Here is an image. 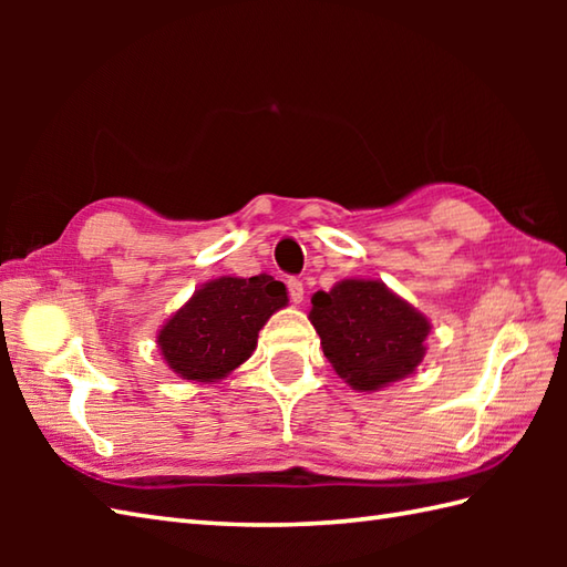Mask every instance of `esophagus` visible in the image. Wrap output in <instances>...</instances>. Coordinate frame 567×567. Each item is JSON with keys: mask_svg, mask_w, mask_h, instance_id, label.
Masks as SVG:
<instances>
[{"mask_svg": "<svg viewBox=\"0 0 567 567\" xmlns=\"http://www.w3.org/2000/svg\"><path fill=\"white\" fill-rule=\"evenodd\" d=\"M287 292H290V299L295 305L305 302V285L299 280H287Z\"/></svg>", "mask_w": 567, "mask_h": 567, "instance_id": "1", "label": "esophagus"}]
</instances>
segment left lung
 Masks as SVG:
<instances>
[{
    "label": "left lung",
    "instance_id": "8db88e82",
    "mask_svg": "<svg viewBox=\"0 0 567 567\" xmlns=\"http://www.w3.org/2000/svg\"><path fill=\"white\" fill-rule=\"evenodd\" d=\"M309 321L336 375L375 392L419 368L429 319L380 280H341L311 297Z\"/></svg>",
    "mask_w": 567,
    "mask_h": 567
}]
</instances>
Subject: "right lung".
<instances>
[{"mask_svg":"<svg viewBox=\"0 0 567 567\" xmlns=\"http://www.w3.org/2000/svg\"><path fill=\"white\" fill-rule=\"evenodd\" d=\"M285 305V285L270 275L216 277L158 331L163 360L183 380H224L252 355L258 331Z\"/></svg>","mask_w":567,"mask_h":567,"instance_id":"1","label":"right lung"}]
</instances>
